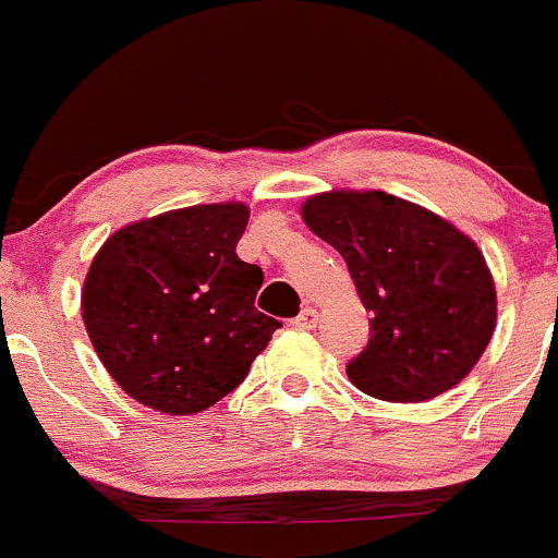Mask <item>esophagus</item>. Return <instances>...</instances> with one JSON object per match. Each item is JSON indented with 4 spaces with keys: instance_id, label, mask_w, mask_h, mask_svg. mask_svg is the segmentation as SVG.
<instances>
[{
    "instance_id": "obj_1",
    "label": "esophagus",
    "mask_w": 558,
    "mask_h": 558,
    "mask_svg": "<svg viewBox=\"0 0 558 558\" xmlns=\"http://www.w3.org/2000/svg\"><path fill=\"white\" fill-rule=\"evenodd\" d=\"M293 326L302 328V330L315 328L317 326V310L315 307H304L296 317H293Z\"/></svg>"
}]
</instances>
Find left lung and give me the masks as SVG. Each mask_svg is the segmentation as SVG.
I'll list each match as a JSON object with an SVG mask.
<instances>
[{
    "mask_svg": "<svg viewBox=\"0 0 558 558\" xmlns=\"http://www.w3.org/2000/svg\"><path fill=\"white\" fill-rule=\"evenodd\" d=\"M304 225L344 256L373 312L349 381L387 402H426L458 387L485 354L498 293L480 246L450 219L384 190H326Z\"/></svg>",
    "mask_w": 558,
    "mask_h": 558,
    "instance_id": "1",
    "label": "left lung"
}]
</instances>
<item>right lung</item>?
Here are the masks:
<instances>
[{
  "mask_svg": "<svg viewBox=\"0 0 558 558\" xmlns=\"http://www.w3.org/2000/svg\"><path fill=\"white\" fill-rule=\"evenodd\" d=\"M243 201L171 209L119 228L82 286L97 357L140 405L211 408L246 378L280 323L254 307L262 267L238 259Z\"/></svg>",
  "mask_w": 558,
  "mask_h": 558,
  "instance_id": "add662e5",
  "label": "right lung"
}]
</instances>
